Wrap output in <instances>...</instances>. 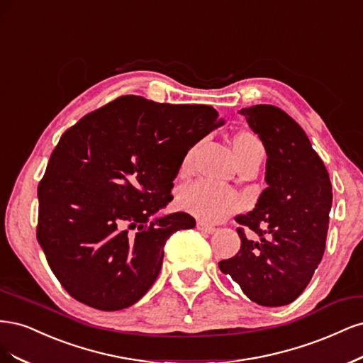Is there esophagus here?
Wrapping results in <instances>:
<instances>
[{
    "label": "esophagus",
    "mask_w": 363,
    "mask_h": 363,
    "mask_svg": "<svg viewBox=\"0 0 363 363\" xmlns=\"http://www.w3.org/2000/svg\"><path fill=\"white\" fill-rule=\"evenodd\" d=\"M197 229L205 232V233H214L217 230L216 226L208 225V223H205V221H197Z\"/></svg>",
    "instance_id": "1"
}]
</instances>
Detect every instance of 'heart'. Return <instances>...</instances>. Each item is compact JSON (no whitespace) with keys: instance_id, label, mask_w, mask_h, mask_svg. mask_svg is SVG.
<instances>
[{"instance_id":"obj_1","label":"heart","mask_w":363,"mask_h":363,"mask_svg":"<svg viewBox=\"0 0 363 363\" xmlns=\"http://www.w3.org/2000/svg\"><path fill=\"white\" fill-rule=\"evenodd\" d=\"M262 150L258 137L252 133H241L233 140V152L238 161L255 152ZM191 154L184 160V166H189ZM178 202L184 211L193 214L203 221H220L238 208V196L225 185L211 181H196L185 185L179 193Z\"/></svg>"}]
</instances>
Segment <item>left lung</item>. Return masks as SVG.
<instances>
[{
    "label": "left lung",
    "mask_w": 363,
    "mask_h": 363,
    "mask_svg": "<svg viewBox=\"0 0 363 363\" xmlns=\"http://www.w3.org/2000/svg\"><path fill=\"white\" fill-rule=\"evenodd\" d=\"M240 113L265 147L267 189L253 211L235 217L259 240L238 228V253L218 267L252 301L285 306L305 291L321 262L332 184L306 133L284 110L261 104Z\"/></svg>",
    "instance_id": "left-lung-1"
}]
</instances>
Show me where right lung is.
Wrapping results in <instances>:
<instances>
[{
	"label": "right lung",
	"mask_w": 363,
	"mask_h": 363,
	"mask_svg": "<svg viewBox=\"0 0 363 363\" xmlns=\"http://www.w3.org/2000/svg\"><path fill=\"white\" fill-rule=\"evenodd\" d=\"M223 123L209 105L126 95L62 135L38 189V241L75 300L119 311L154 285L169 237L196 226L186 213H157L186 152Z\"/></svg>",
	"instance_id": "obj_1"
}]
</instances>
